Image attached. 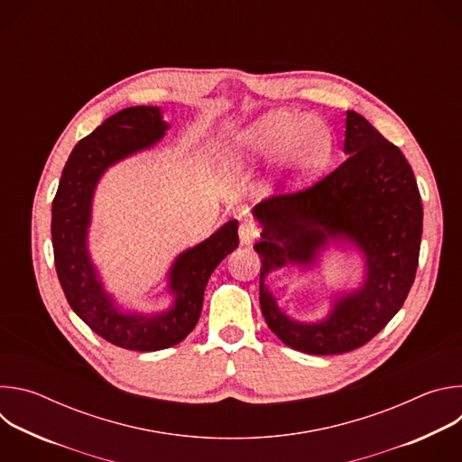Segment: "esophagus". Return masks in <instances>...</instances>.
Instances as JSON below:
<instances>
[{
    "instance_id": "34e87169",
    "label": "esophagus",
    "mask_w": 462,
    "mask_h": 462,
    "mask_svg": "<svg viewBox=\"0 0 462 462\" xmlns=\"http://www.w3.org/2000/svg\"><path fill=\"white\" fill-rule=\"evenodd\" d=\"M261 234V228L255 221L252 219H245L241 225H239V239L243 245H250L254 243Z\"/></svg>"
}]
</instances>
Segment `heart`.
<instances>
[{
	"instance_id": "b5f03b06",
	"label": "heart",
	"mask_w": 462,
	"mask_h": 462,
	"mask_svg": "<svg viewBox=\"0 0 462 462\" xmlns=\"http://www.w3.org/2000/svg\"><path fill=\"white\" fill-rule=\"evenodd\" d=\"M234 146L245 153H282L292 170L305 173L327 161L333 139L319 120L305 118L289 109H276L243 129Z\"/></svg>"
}]
</instances>
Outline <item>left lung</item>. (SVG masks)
<instances>
[{"instance_id":"1","label":"left lung","mask_w":462,"mask_h":462,"mask_svg":"<svg viewBox=\"0 0 462 462\" xmlns=\"http://www.w3.org/2000/svg\"><path fill=\"white\" fill-rule=\"evenodd\" d=\"M347 159L310 186L280 191L254 214L263 239L259 303L271 331L307 355H342L373 340L401 310L415 282L422 201L402 152L358 113L347 111ZM355 238L368 257V280L321 324H298L278 309L262 278L287 262L308 264L327 236Z\"/></svg>"}]
</instances>
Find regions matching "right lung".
I'll list each match as a JSON object with an SVG mask.
<instances>
[{"instance_id": "obj_1", "label": "right lung", "mask_w": 462, "mask_h": 462, "mask_svg": "<svg viewBox=\"0 0 462 462\" xmlns=\"http://www.w3.org/2000/svg\"><path fill=\"white\" fill-rule=\"evenodd\" d=\"M166 129L157 107L137 106L115 113L75 146L52 201L54 267L65 298L91 331L129 351H159L182 342L201 316L208 278L239 245L237 221L232 219L201 245L182 252L170 273L175 305L168 312H118L102 291L86 250L95 184L107 166L153 146Z\"/></svg>"}]
</instances>
